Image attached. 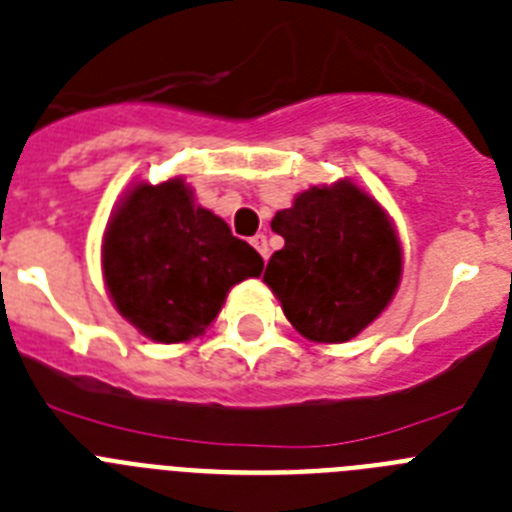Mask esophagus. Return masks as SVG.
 Returning <instances> with one entry per match:
<instances>
[{
  "instance_id": "1",
  "label": "esophagus",
  "mask_w": 512,
  "mask_h": 512,
  "mask_svg": "<svg viewBox=\"0 0 512 512\" xmlns=\"http://www.w3.org/2000/svg\"><path fill=\"white\" fill-rule=\"evenodd\" d=\"M251 246L261 253V259H264V261L269 259V243H266V235H264V233H256V235H253V238H251Z\"/></svg>"
}]
</instances>
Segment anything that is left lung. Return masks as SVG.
I'll return each instance as SVG.
<instances>
[{"label":"left lung","instance_id":"8db88e82","mask_svg":"<svg viewBox=\"0 0 512 512\" xmlns=\"http://www.w3.org/2000/svg\"><path fill=\"white\" fill-rule=\"evenodd\" d=\"M272 230L285 248L269 259L264 282L305 339L349 342L391 303L399 238L381 204L355 183L310 186L274 214Z\"/></svg>","mask_w":512,"mask_h":512}]
</instances>
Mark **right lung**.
Listing matches in <instances>:
<instances>
[{
    "mask_svg": "<svg viewBox=\"0 0 512 512\" xmlns=\"http://www.w3.org/2000/svg\"><path fill=\"white\" fill-rule=\"evenodd\" d=\"M264 261L225 220L196 207L181 178L139 183L108 222L103 274L113 305L152 342H189L220 313L230 287Z\"/></svg>",
    "mask_w": 512,
    "mask_h": 512,
    "instance_id": "add662e5",
    "label": "right lung"
}]
</instances>
